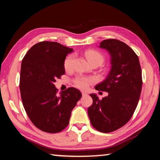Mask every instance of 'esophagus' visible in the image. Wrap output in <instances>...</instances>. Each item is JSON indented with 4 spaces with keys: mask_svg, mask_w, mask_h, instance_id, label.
Listing matches in <instances>:
<instances>
[{
    "mask_svg": "<svg viewBox=\"0 0 160 160\" xmlns=\"http://www.w3.org/2000/svg\"><path fill=\"white\" fill-rule=\"evenodd\" d=\"M82 96H86V95H88V92H85V91H82Z\"/></svg>",
    "mask_w": 160,
    "mask_h": 160,
    "instance_id": "34e87169",
    "label": "esophagus"
}]
</instances>
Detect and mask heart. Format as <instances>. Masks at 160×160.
Instances as JSON below:
<instances>
[{"instance_id":"obj_1","label":"heart","mask_w":160,"mask_h":160,"mask_svg":"<svg viewBox=\"0 0 160 160\" xmlns=\"http://www.w3.org/2000/svg\"><path fill=\"white\" fill-rule=\"evenodd\" d=\"M86 57L88 59L90 63H97L101 65L104 61V57L101 53L99 51H94V50H90L88 51L85 53ZM75 56L74 55H69L67 56L64 61V68L67 71L72 70V66H73V62H74ZM94 82V79L92 78H87V77H78L75 79L74 83L75 85L78 88L82 90H85L88 88L90 84Z\"/></svg>"}]
</instances>
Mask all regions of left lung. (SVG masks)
<instances>
[{
	"mask_svg": "<svg viewBox=\"0 0 160 160\" xmlns=\"http://www.w3.org/2000/svg\"><path fill=\"white\" fill-rule=\"evenodd\" d=\"M99 47L109 53L112 67L95 90L107 92L108 96L99 99L90 94L93 103L88 113L94 128L107 133L121 128L132 117L141 93L142 71L136 53L124 42L105 39Z\"/></svg>",
	"mask_w": 160,
	"mask_h": 160,
	"instance_id": "1",
	"label": "left lung"
}]
</instances>
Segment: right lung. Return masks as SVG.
<instances>
[{"instance_id":"obj_1","label":"right lung","mask_w":160,"mask_h":160,"mask_svg":"<svg viewBox=\"0 0 160 160\" xmlns=\"http://www.w3.org/2000/svg\"><path fill=\"white\" fill-rule=\"evenodd\" d=\"M72 48L54 42H42L31 47L21 65L20 90L23 107L34 125L56 133L69 123L71 112L82 94L69 88L58 94L54 82L65 74L64 61Z\"/></svg>"}]
</instances>
